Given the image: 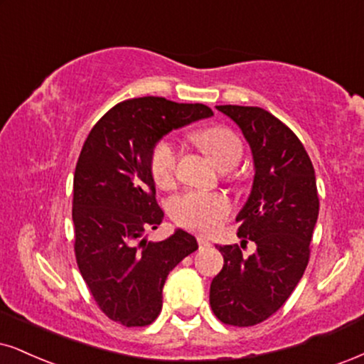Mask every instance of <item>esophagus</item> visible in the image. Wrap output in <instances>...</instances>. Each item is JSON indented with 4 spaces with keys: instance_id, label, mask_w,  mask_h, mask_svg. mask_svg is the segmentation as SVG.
<instances>
[{
    "instance_id": "34e87169",
    "label": "esophagus",
    "mask_w": 364,
    "mask_h": 364,
    "mask_svg": "<svg viewBox=\"0 0 364 364\" xmlns=\"http://www.w3.org/2000/svg\"><path fill=\"white\" fill-rule=\"evenodd\" d=\"M197 245H199V248H208L210 246V241L205 236H197Z\"/></svg>"
}]
</instances>
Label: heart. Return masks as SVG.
Listing matches in <instances>:
<instances>
[{"instance_id": "heart-1", "label": "heart", "mask_w": 364, "mask_h": 364, "mask_svg": "<svg viewBox=\"0 0 364 364\" xmlns=\"http://www.w3.org/2000/svg\"><path fill=\"white\" fill-rule=\"evenodd\" d=\"M197 146L209 156L219 168L235 167L243 156V141L226 127H209L194 134ZM178 151L172 143L161 140L151 150L150 172L161 189L173 186L177 177ZM231 200L224 194H205L189 191L177 196L170 204V216L178 226L191 231L213 232L230 218Z\"/></svg>"}]
</instances>
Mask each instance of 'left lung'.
I'll list each match as a JSON object with an SVG mask.
<instances>
[{
	"mask_svg": "<svg viewBox=\"0 0 364 364\" xmlns=\"http://www.w3.org/2000/svg\"><path fill=\"white\" fill-rule=\"evenodd\" d=\"M216 107L241 128L253 154V189L236 221L237 236L257 251L245 257L243 245L216 246L224 264L209 302L224 324L248 327L284 306L306 272L319 196L312 161L287 124L257 106Z\"/></svg>",
	"mask_w": 364,
	"mask_h": 364,
	"instance_id": "1",
	"label": "left lung"
}]
</instances>
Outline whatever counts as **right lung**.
I'll list each match as a JSON object with an SVG mask.
<instances>
[{
    "label": "right lung",
    "instance_id": "1",
    "mask_svg": "<svg viewBox=\"0 0 364 364\" xmlns=\"http://www.w3.org/2000/svg\"><path fill=\"white\" fill-rule=\"evenodd\" d=\"M209 116L213 109L199 102L134 97L111 107L84 141L74 173L75 259L97 307L121 326L151 324L167 275L197 250L183 230L159 243L143 235L164 219L151 150L164 134Z\"/></svg>",
    "mask_w": 364,
    "mask_h": 364
}]
</instances>
